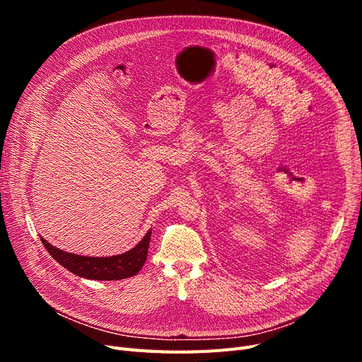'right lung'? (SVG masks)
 Instances as JSON below:
<instances>
[{"mask_svg": "<svg viewBox=\"0 0 362 362\" xmlns=\"http://www.w3.org/2000/svg\"><path fill=\"white\" fill-rule=\"evenodd\" d=\"M42 240L49 255L74 275L95 281H119L134 276L144 267L151 240V231L141 238V242L125 254L115 257H83L54 247L47 240Z\"/></svg>", "mask_w": 362, "mask_h": 362, "instance_id": "1", "label": "right lung"}]
</instances>
